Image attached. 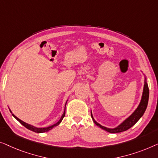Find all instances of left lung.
I'll return each instance as SVG.
<instances>
[{
	"label": "left lung",
	"mask_w": 158,
	"mask_h": 158,
	"mask_svg": "<svg viewBox=\"0 0 158 158\" xmlns=\"http://www.w3.org/2000/svg\"><path fill=\"white\" fill-rule=\"evenodd\" d=\"M143 75H144L145 80H144L143 94H142V97H141L140 102H139V104H138V106H137V107L135 109L134 112H133L132 114L127 117V118H126L124 120H123V123H121L119 125H117L114 128H109L103 125H101L100 124L97 123V122L94 119V117H93L92 110H91V116H92L93 122H94L96 125L99 127L102 128V130H105L108 132L118 133V132H124V131L127 130L128 129L132 127L133 125H135V124H136L137 122L142 117H143V115L145 112L147 106H148V104L149 88L148 85V82H147V80H146V77L145 76V74H143Z\"/></svg>",
	"instance_id": "8db88e82"
}]
</instances>
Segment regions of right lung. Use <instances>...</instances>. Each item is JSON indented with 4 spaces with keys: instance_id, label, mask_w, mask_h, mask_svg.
Listing matches in <instances>:
<instances>
[{
    "instance_id": "obj_1",
    "label": "right lung",
    "mask_w": 158,
    "mask_h": 158,
    "mask_svg": "<svg viewBox=\"0 0 158 158\" xmlns=\"http://www.w3.org/2000/svg\"><path fill=\"white\" fill-rule=\"evenodd\" d=\"M67 101H68V100H67ZM67 101H66V102H67ZM66 104H65V107H64V113H63V114H62V116L61 117V118H60L59 120L58 121L57 123H54V124H52V125H50V126H48V127H35L34 125H31V124L26 123H25V122L22 121L21 119H20L19 118H18V117H17L16 116H15V115L13 114V113H12V112H11V110H10V109H9V110H10V112H11V114H12L13 116L14 117V118L16 119L17 120L19 121V123L22 124V125H23L24 127H26L27 129H28V130H30L33 131V132H37V133H43V132H48V131L51 130H52V129H53L54 127H55L58 126L60 123H61L62 119H63V118L64 117V116H65V111H66ZM8 108H9V107H8Z\"/></svg>"
}]
</instances>
